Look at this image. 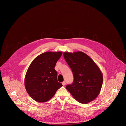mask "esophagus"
<instances>
[{
    "instance_id": "34e87169",
    "label": "esophagus",
    "mask_w": 126,
    "mask_h": 126,
    "mask_svg": "<svg viewBox=\"0 0 126 126\" xmlns=\"http://www.w3.org/2000/svg\"><path fill=\"white\" fill-rule=\"evenodd\" d=\"M62 85H63V86H65V85H66V82H65V81H63V82L62 83Z\"/></svg>"
}]
</instances>
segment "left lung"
<instances>
[{
    "label": "left lung",
    "instance_id": "left-lung-1",
    "mask_svg": "<svg viewBox=\"0 0 126 126\" xmlns=\"http://www.w3.org/2000/svg\"><path fill=\"white\" fill-rule=\"evenodd\" d=\"M63 56L72 71L74 81L66 88L79 102L86 104L99 94L103 78L94 61L85 53L78 51L64 52Z\"/></svg>",
    "mask_w": 126,
    "mask_h": 126
}]
</instances>
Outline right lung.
I'll use <instances>...</instances> for the list:
<instances>
[{
    "label": "right lung",
    "mask_w": 126,
    "mask_h": 126,
    "mask_svg": "<svg viewBox=\"0 0 126 126\" xmlns=\"http://www.w3.org/2000/svg\"><path fill=\"white\" fill-rule=\"evenodd\" d=\"M62 52H46L36 57L29 66L25 78V86L29 95L38 102H45L62 86L57 80L54 69Z\"/></svg>",
    "instance_id": "1"
}]
</instances>
